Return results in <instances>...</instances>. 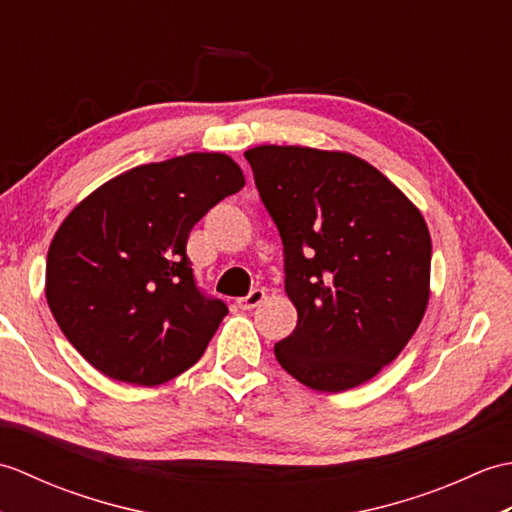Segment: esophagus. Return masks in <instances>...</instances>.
Masks as SVG:
<instances>
[{
    "label": "esophagus",
    "mask_w": 512,
    "mask_h": 512,
    "mask_svg": "<svg viewBox=\"0 0 512 512\" xmlns=\"http://www.w3.org/2000/svg\"><path fill=\"white\" fill-rule=\"evenodd\" d=\"M264 299H266V292H264L262 288H255V290H250L246 297L237 299V306L242 308V310H253V308H257L259 303H262Z\"/></svg>",
    "instance_id": "1"
}]
</instances>
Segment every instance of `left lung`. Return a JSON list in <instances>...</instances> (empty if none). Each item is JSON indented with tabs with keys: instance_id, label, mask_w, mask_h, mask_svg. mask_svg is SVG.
<instances>
[{
	"instance_id": "1",
	"label": "left lung",
	"mask_w": 512,
	"mask_h": 512,
	"mask_svg": "<svg viewBox=\"0 0 512 512\" xmlns=\"http://www.w3.org/2000/svg\"><path fill=\"white\" fill-rule=\"evenodd\" d=\"M284 242L297 328L279 365L317 391L374 378L409 343L429 303L431 237L394 182L345 151L262 145L246 151Z\"/></svg>"
}]
</instances>
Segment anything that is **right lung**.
Masks as SVG:
<instances>
[{
  "label": "right lung",
  "mask_w": 512,
  "mask_h": 512,
  "mask_svg": "<svg viewBox=\"0 0 512 512\" xmlns=\"http://www.w3.org/2000/svg\"><path fill=\"white\" fill-rule=\"evenodd\" d=\"M244 182L226 154H187L129 169L74 206L48 250L46 299L92 367L154 387L200 361L228 308L195 286L187 239Z\"/></svg>",
  "instance_id": "obj_1"
}]
</instances>
